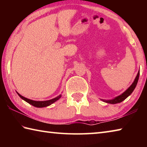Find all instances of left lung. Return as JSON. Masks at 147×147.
Returning a JSON list of instances; mask_svg holds the SVG:
<instances>
[{
    "label": "left lung",
    "mask_w": 147,
    "mask_h": 147,
    "mask_svg": "<svg viewBox=\"0 0 147 147\" xmlns=\"http://www.w3.org/2000/svg\"><path fill=\"white\" fill-rule=\"evenodd\" d=\"M139 71L138 72V74H137V76L136 77L135 80H134V82L132 83V84L129 87V88L126 89V90L123 93H122L120 95L117 96L115 98L113 99H111V100H102V99H101L102 100L104 101V102H106V103H109V104H117V103H120L121 102H123V100H125V99L128 97V96H130V94H131V93L134 91V89L136 88L137 84H138V80H139Z\"/></svg>",
    "instance_id": "1"
}]
</instances>
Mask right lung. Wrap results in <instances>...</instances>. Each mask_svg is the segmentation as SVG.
I'll return each instance as SVG.
<instances>
[{
	"mask_svg": "<svg viewBox=\"0 0 147 147\" xmlns=\"http://www.w3.org/2000/svg\"><path fill=\"white\" fill-rule=\"evenodd\" d=\"M17 93L18 94V95L22 99H23V100H24V101H26V102L29 103L30 104H31V105H32V106H34L35 107H37V108H43V107H47V106H49L50 105H51L52 104H53L54 102H55L56 101L59 100V99L60 98L61 96V94H60V95L58 96L57 97L53 98V99H51V100H49L35 101V100H30V99H28L27 98L24 97V96L21 95V94L17 93Z\"/></svg>",
	"mask_w": 147,
	"mask_h": 147,
	"instance_id": "add662e5",
	"label": "right lung"
}]
</instances>
